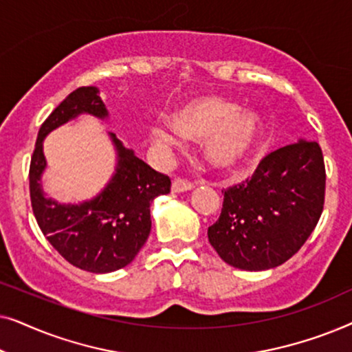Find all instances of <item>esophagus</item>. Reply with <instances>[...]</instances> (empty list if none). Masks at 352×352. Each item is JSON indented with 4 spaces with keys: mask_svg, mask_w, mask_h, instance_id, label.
Instances as JSON below:
<instances>
[{
    "mask_svg": "<svg viewBox=\"0 0 352 352\" xmlns=\"http://www.w3.org/2000/svg\"><path fill=\"white\" fill-rule=\"evenodd\" d=\"M194 184H192L190 181L187 179H182V177H175L171 182V190L173 192H186V190H190L194 189Z\"/></svg>",
    "mask_w": 352,
    "mask_h": 352,
    "instance_id": "obj_1",
    "label": "esophagus"
}]
</instances>
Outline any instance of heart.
Wrapping results in <instances>:
<instances>
[{"label":"heart","instance_id":"heart-1","mask_svg":"<svg viewBox=\"0 0 352 352\" xmlns=\"http://www.w3.org/2000/svg\"><path fill=\"white\" fill-rule=\"evenodd\" d=\"M166 124L148 128L153 141L177 144L179 136L204 139L206 162L214 170L232 173L242 168L258 151L263 139V120L254 110H242L237 102L221 96H201L170 113Z\"/></svg>","mask_w":352,"mask_h":352}]
</instances>
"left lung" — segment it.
Instances as JSON below:
<instances>
[{
  "label": "left lung",
  "instance_id": "left-lung-1",
  "mask_svg": "<svg viewBox=\"0 0 352 352\" xmlns=\"http://www.w3.org/2000/svg\"><path fill=\"white\" fill-rule=\"evenodd\" d=\"M325 165L317 142L300 141L264 157L250 179L224 190L208 240L221 259L243 271L288 261L319 223Z\"/></svg>",
  "mask_w": 352,
  "mask_h": 352
}]
</instances>
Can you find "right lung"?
Masks as SVG:
<instances>
[{
  "label": "right lung",
  "mask_w": 352,
  "mask_h": 352,
  "mask_svg": "<svg viewBox=\"0 0 352 352\" xmlns=\"http://www.w3.org/2000/svg\"><path fill=\"white\" fill-rule=\"evenodd\" d=\"M81 113L109 118L96 86L75 89L41 124L28 173L32 208L41 232L70 264L88 272H113L128 266L144 247L152 228L151 204L170 192L171 179L152 170L109 133L117 151V168L107 186L78 205L47 199L41 187L46 168L43 141Z\"/></svg>",
  "instance_id": "obj_1"
}]
</instances>
